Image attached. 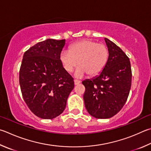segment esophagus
I'll list each match as a JSON object with an SVG mask.
<instances>
[{
	"mask_svg": "<svg viewBox=\"0 0 151 151\" xmlns=\"http://www.w3.org/2000/svg\"><path fill=\"white\" fill-rule=\"evenodd\" d=\"M74 83H75V85H78V84L81 83V81L78 80H75L74 81Z\"/></svg>",
	"mask_w": 151,
	"mask_h": 151,
	"instance_id": "1",
	"label": "esophagus"
}]
</instances>
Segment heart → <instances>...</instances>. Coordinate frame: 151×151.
Segmentation results:
<instances>
[{
  "label": "heart",
  "instance_id": "b5f03b06",
  "mask_svg": "<svg viewBox=\"0 0 151 151\" xmlns=\"http://www.w3.org/2000/svg\"><path fill=\"white\" fill-rule=\"evenodd\" d=\"M108 59V50L102 43H96L90 40H83L71 45L69 51H63L60 60L65 70L72 73L79 66L75 76L81 78L87 73L89 76H96L102 72Z\"/></svg>",
  "mask_w": 151,
  "mask_h": 151
}]
</instances>
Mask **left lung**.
I'll return each instance as SVG.
<instances>
[{
	"instance_id": "obj_1",
	"label": "left lung",
	"mask_w": 151,
	"mask_h": 151,
	"mask_svg": "<svg viewBox=\"0 0 151 151\" xmlns=\"http://www.w3.org/2000/svg\"><path fill=\"white\" fill-rule=\"evenodd\" d=\"M104 40L109 52L105 67L98 76L82 82L85 108L98 119L110 118L121 110L127 100L132 78L129 57L114 42Z\"/></svg>"
}]
</instances>
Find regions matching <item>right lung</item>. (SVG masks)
Segmentation results:
<instances>
[{
    "instance_id": "1",
    "label": "right lung",
    "mask_w": 151,
    "mask_h": 151,
    "mask_svg": "<svg viewBox=\"0 0 151 151\" xmlns=\"http://www.w3.org/2000/svg\"><path fill=\"white\" fill-rule=\"evenodd\" d=\"M65 40L47 39L24 54L19 83L26 104L35 116L51 119L65 110L74 88L73 78L60 60Z\"/></svg>"
}]
</instances>
